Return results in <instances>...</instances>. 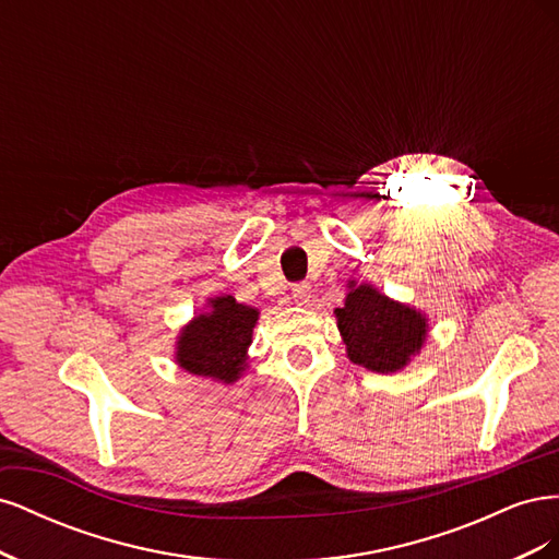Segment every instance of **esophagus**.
Masks as SVG:
<instances>
[{"label": "esophagus", "mask_w": 559, "mask_h": 559, "mask_svg": "<svg viewBox=\"0 0 559 559\" xmlns=\"http://www.w3.org/2000/svg\"><path fill=\"white\" fill-rule=\"evenodd\" d=\"M310 294H312V286L308 282H298L292 286V296L298 306H306V302L310 300Z\"/></svg>", "instance_id": "34e87169"}]
</instances>
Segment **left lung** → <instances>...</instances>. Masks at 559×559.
I'll list each match as a JSON object with an SVG mask.
<instances>
[{"instance_id":"left-lung-1","label":"left lung","mask_w":559,"mask_h":559,"mask_svg":"<svg viewBox=\"0 0 559 559\" xmlns=\"http://www.w3.org/2000/svg\"><path fill=\"white\" fill-rule=\"evenodd\" d=\"M347 357L373 373H394L419 352L427 319L417 310L389 300L373 286L361 284L335 310Z\"/></svg>"}]
</instances>
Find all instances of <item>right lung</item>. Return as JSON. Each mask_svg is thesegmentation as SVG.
Instances as JSON below:
<instances>
[{
  "mask_svg": "<svg viewBox=\"0 0 559 559\" xmlns=\"http://www.w3.org/2000/svg\"><path fill=\"white\" fill-rule=\"evenodd\" d=\"M259 312L233 296L212 300V310L198 314L179 335L177 364L193 376L235 382L245 370L251 331Z\"/></svg>",
  "mask_w": 559,
  "mask_h": 559,
  "instance_id": "add662e5",
  "label": "right lung"
}]
</instances>
